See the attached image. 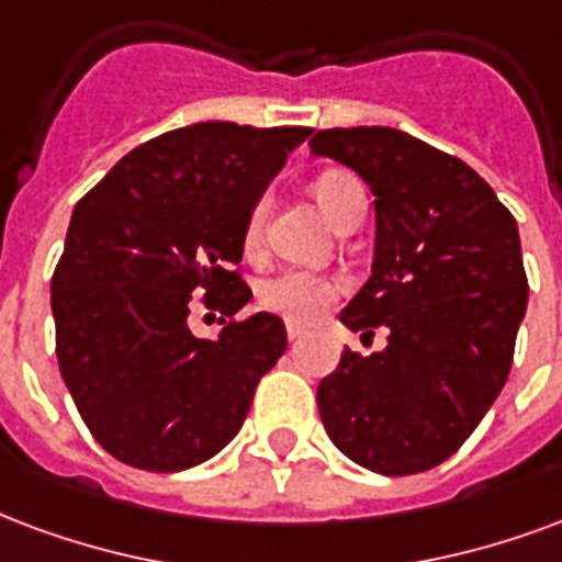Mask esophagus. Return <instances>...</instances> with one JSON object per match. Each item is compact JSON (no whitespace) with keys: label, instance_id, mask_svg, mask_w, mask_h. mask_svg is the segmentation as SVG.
I'll return each mask as SVG.
<instances>
[{"label":"esophagus","instance_id":"34e87169","mask_svg":"<svg viewBox=\"0 0 562 562\" xmlns=\"http://www.w3.org/2000/svg\"><path fill=\"white\" fill-rule=\"evenodd\" d=\"M285 334H289V342H297V339H301V336L306 334V330H303L301 324L289 322V324H285Z\"/></svg>","mask_w":562,"mask_h":562}]
</instances>
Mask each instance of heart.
Listing matches in <instances>:
<instances>
[{
	"mask_svg": "<svg viewBox=\"0 0 562 562\" xmlns=\"http://www.w3.org/2000/svg\"><path fill=\"white\" fill-rule=\"evenodd\" d=\"M313 196L336 228L366 211L363 181L345 169H330L313 181ZM265 220H268V199H256L244 220V252L259 256L265 240ZM342 292V282L330 273L306 268H285L259 285V306L285 322L310 324L324 315Z\"/></svg>",
	"mask_w": 562,
	"mask_h": 562,
	"instance_id": "heart-1",
	"label": "heart"
}]
</instances>
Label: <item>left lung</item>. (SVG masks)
<instances>
[{"mask_svg":"<svg viewBox=\"0 0 562 562\" xmlns=\"http://www.w3.org/2000/svg\"><path fill=\"white\" fill-rule=\"evenodd\" d=\"M313 154L375 196L372 277L339 322L386 348L342 351L318 384L336 447L384 476L431 471L471 438L509 378L527 273L515 217L459 157L393 127H330Z\"/></svg>","mask_w":562,"mask_h":562,"instance_id":"8db88e82","label":"left lung"}]
</instances>
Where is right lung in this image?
<instances>
[{
    "label": "right lung",
    "instance_id": "1",
    "mask_svg": "<svg viewBox=\"0 0 562 562\" xmlns=\"http://www.w3.org/2000/svg\"><path fill=\"white\" fill-rule=\"evenodd\" d=\"M313 127L202 122L160 133L77 202L53 273L56 357L82 423L112 459L187 471L238 435L285 351L270 313L217 340L186 327L192 297L238 313L244 220Z\"/></svg>",
    "mask_w": 562,
    "mask_h": 562
}]
</instances>
